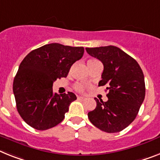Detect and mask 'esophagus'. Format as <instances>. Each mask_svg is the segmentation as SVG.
I'll list each match as a JSON object with an SVG mask.
<instances>
[{
  "instance_id": "obj_1",
  "label": "esophagus",
  "mask_w": 160,
  "mask_h": 160,
  "mask_svg": "<svg viewBox=\"0 0 160 160\" xmlns=\"http://www.w3.org/2000/svg\"><path fill=\"white\" fill-rule=\"evenodd\" d=\"M78 100H79V101H84L85 98L83 96H78Z\"/></svg>"
}]
</instances>
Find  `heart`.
Masks as SVG:
<instances>
[{"label": "heart", "instance_id": "heart-1", "mask_svg": "<svg viewBox=\"0 0 160 160\" xmlns=\"http://www.w3.org/2000/svg\"><path fill=\"white\" fill-rule=\"evenodd\" d=\"M92 61H94V60H89L88 62H92ZM74 88L76 91H78V92H82L84 91V85L82 84V83H76L74 86Z\"/></svg>", "mask_w": 160, "mask_h": 160}]
</instances>
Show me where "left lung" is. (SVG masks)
<instances>
[{
    "label": "left lung",
    "mask_w": 160,
    "mask_h": 160,
    "mask_svg": "<svg viewBox=\"0 0 160 160\" xmlns=\"http://www.w3.org/2000/svg\"><path fill=\"white\" fill-rule=\"evenodd\" d=\"M91 56L104 65L99 86L106 85L108 101H96L88 118L97 128L108 133L126 128L137 117L146 95L145 78L135 59L113 46L86 48Z\"/></svg>",
    "instance_id": "1"
}]
</instances>
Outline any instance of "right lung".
I'll use <instances>...</instances> for the list:
<instances>
[{"mask_svg": "<svg viewBox=\"0 0 160 160\" xmlns=\"http://www.w3.org/2000/svg\"><path fill=\"white\" fill-rule=\"evenodd\" d=\"M83 53L82 47L51 43L26 55L13 83L17 110L26 123L42 131L64 120L69 105L77 96L72 92L54 93L53 82L67 77L71 66Z\"/></svg>", "mask_w": 160, "mask_h": 160, "instance_id": "right-lung-1", "label": "right lung"}]
</instances>
